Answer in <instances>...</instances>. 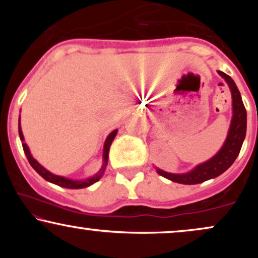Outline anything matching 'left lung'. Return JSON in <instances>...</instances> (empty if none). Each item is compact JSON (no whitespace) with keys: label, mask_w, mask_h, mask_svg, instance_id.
<instances>
[{"label":"left lung","mask_w":258,"mask_h":258,"mask_svg":"<svg viewBox=\"0 0 258 258\" xmlns=\"http://www.w3.org/2000/svg\"><path fill=\"white\" fill-rule=\"evenodd\" d=\"M218 74L226 80L230 91H232L233 119L232 123H230L229 132H228V137L224 142L223 147L221 148L220 152L216 154L214 158L204 162V164H200L199 166L195 167L190 172L173 174L167 173L158 168L159 174H161L165 178L172 180V182L180 183V184H198V183H203L207 179L215 178V177L220 176L232 166L236 156L240 153L242 142H244L245 135H246V109H245L244 103H242L240 92H239L233 79L223 72H218Z\"/></svg>","instance_id":"8db88e82"}]
</instances>
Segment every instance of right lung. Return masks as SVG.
Returning <instances> with one entry per match:
<instances>
[{
  "label": "right lung",
  "mask_w": 258,
  "mask_h": 258,
  "mask_svg": "<svg viewBox=\"0 0 258 258\" xmlns=\"http://www.w3.org/2000/svg\"><path fill=\"white\" fill-rule=\"evenodd\" d=\"M117 133V130H115V131H112L110 135L108 136V138L105 139V143H104V153H103V166L100 170L94 174L93 177H91V178H86L84 180H73V179H69V178H65V177H60V176H55V174H53L49 172V171H47L46 168L41 166L40 164L35 160L34 158L31 156L30 154V150H29L28 146H26V143H22L23 144V149H24V153L26 155V158H28L29 162H30V165L32 166L36 172L40 174L41 177H43L44 179L48 180V182L51 183H54V184H57L59 186H63V188H69V189H81V188H86V186H90L93 184V183L98 182L100 179V177H102L103 172H104L106 165H108V155H109V149H110V146L112 143V141H114L115 136H116ZM19 137H20V141H24V136H23V132H22V128H20V116H19Z\"/></svg>",
  "instance_id": "1"
}]
</instances>
